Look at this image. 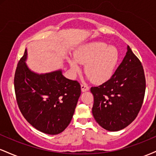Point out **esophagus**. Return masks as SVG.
<instances>
[{
	"label": "esophagus",
	"instance_id": "1",
	"mask_svg": "<svg viewBox=\"0 0 156 156\" xmlns=\"http://www.w3.org/2000/svg\"><path fill=\"white\" fill-rule=\"evenodd\" d=\"M80 88H81V91L83 92H87V91H88L89 89L88 86L85 85V84H81V85H80Z\"/></svg>",
	"mask_w": 156,
	"mask_h": 156
}]
</instances>
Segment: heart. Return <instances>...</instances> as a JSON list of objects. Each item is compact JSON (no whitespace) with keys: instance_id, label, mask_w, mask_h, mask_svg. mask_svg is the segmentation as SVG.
Here are the masks:
<instances>
[{"instance_id":"b5f03b06","label":"heart","mask_w":156,"mask_h":156,"mask_svg":"<svg viewBox=\"0 0 156 156\" xmlns=\"http://www.w3.org/2000/svg\"><path fill=\"white\" fill-rule=\"evenodd\" d=\"M74 58H68L73 72L80 70L79 64H85V74L93 83H102L112 76L119 61V52L105 42H92L78 48Z\"/></svg>"}]
</instances>
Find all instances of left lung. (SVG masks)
<instances>
[{"label": "left lung", "mask_w": 156, "mask_h": 156, "mask_svg": "<svg viewBox=\"0 0 156 156\" xmlns=\"http://www.w3.org/2000/svg\"><path fill=\"white\" fill-rule=\"evenodd\" d=\"M122 63L108 80L91 87L94 96L92 114L102 128L118 131L126 128L137 117L146 89L141 62L129 46Z\"/></svg>", "instance_id": "left-lung-1"}]
</instances>
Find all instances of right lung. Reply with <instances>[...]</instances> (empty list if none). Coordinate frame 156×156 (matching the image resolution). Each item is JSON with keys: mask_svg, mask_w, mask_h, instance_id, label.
<instances>
[{"mask_svg": "<svg viewBox=\"0 0 156 156\" xmlns=\"http://www.w3.org/2000/svg\"><path fill=\"white\" fill-rule=\"evenodd\" d=\"M27 51L15 74V91L23 116L36 129L56 135L69 125L80 95L77 80L66 78L61 69L38 74L26 64Z\"/></svg>", "mask_w": 156, "mask_h": 156, "instance_id": "right-lung-1", "label": "right lung"}]
</instances>
